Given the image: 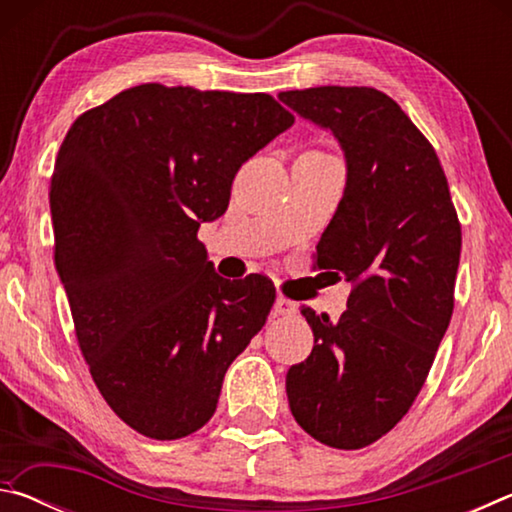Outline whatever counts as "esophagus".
Wrapping results in <instances>:
<instances>
[{
	"label": "esophagus",
	"instance_id": "1",
	"mask_svg": "<svg viewBox=\"0 0 512 512\" xmlns=\"http://www.w3.org/2000/svg\"><path fill=\"white\" fill-rule=\"evenodd\" d=\"M296 309H298V305L293 300L284 298V296L275 298V305H273L275 316H293V314H296Z\"/></svg>",
	"mask_w": 512,
	"mask_h": 512
}]
</instances>
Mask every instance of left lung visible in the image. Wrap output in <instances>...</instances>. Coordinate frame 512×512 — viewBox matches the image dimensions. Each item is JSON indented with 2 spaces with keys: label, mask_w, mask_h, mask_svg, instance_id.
Masks as SVG:
<instances>
[{
  "label": "left lung",
  "mask_w": 512,
  "mask_h": 512,
  "mask_svg": "<svg viewBox=\"0 0 512 512\" xmlns=\"http://www.w3.org/2000/svg\"><path fill=\"white\" fill-rule=\"evenodd\" d=\"M277 99L345 155L316 266L354 284L339 320L300 309L314 350L287 372L289 406L318 443L361 449L404 418L429 375L454 311L461 225L436 151L388 94L323 85Z\"/></svg>",
  "instance_id": "8db88e82"
}]
</instances>
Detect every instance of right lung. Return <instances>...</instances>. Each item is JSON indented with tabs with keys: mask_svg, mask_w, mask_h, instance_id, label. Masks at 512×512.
I'll use <instances>...</instances> for the list:
<instances>
[{
	"mask_svg": "<svg viewBox=\"0 0 512 512\" xmlns=\"http://www.w3.org/2000/svg\"><path fill=\"white\" fill-rule=\"evenodd\" d=\"M293 121L271 94L144 83L83 112L60 144L49 207L76 339L103 400L146 438L201 429L266 323L271 280H225L196 232Z\"/></svg>",
	"mask_w": 512,
	"mask_h": 512,
	"instance_id": "add662e5",
	"label": "right lung"
}]
</instances>
